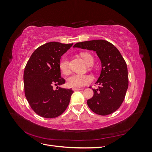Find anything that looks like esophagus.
Here are the masks:
<instances>
[{"mask_svg": "<svg viewBox=\"0 0 152 152\" xmlns=\"http://www.w3.org/2000/svg\"><path fill=\"white\" fill-rule=\"evenodd\" d=\"M73 90L74 91H80V90H83V89L82 88H73Z\"/></svg>", "mask_w": 152, "mask_h": 152, "instance_id": "34e87169", "label": "esophagus"}]
</instances>
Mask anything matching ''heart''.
Here are the masks:
<instances>
[{
	"instance_id": "heart-1",
	"label": "heart",
	"mask_w": 152,
	"mask_h": 152,
	"mask_svg": "<svg viewBox=\"0 0 152 152\" xmlns=\"http://www.w3.org/2000/svg\"><path fill=\"white\" fill-rule=\"evenodd\" d=\"M82 58L87 65H92L94 63V58L90 53H82ZM59 68L63 74L67 75L70 73L69 60L66 56H63L59 63ZM92 81V77L87 74H79L73 73L67 79V85L72 88H80L89 84Z\"/></svg>"
}]
</instances>
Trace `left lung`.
Segmentation results:
<instances>
[{
    "label": "left lung",
    "mask_w": 152,
    "mask_h": 152,
    "mask_svg": "<svg viewBox=\"0 0 152 152\" xmlns=\"http://www.w3.org/2000/svg\"><path fill=\"white\" fill-rule=\"evenodd\" d=\"M73 48L93 50L102 62V72L96 82L98 89H93L94 95L87 101L89 108L99 115H107L120 108L128 88L126 63L119 50L104 40L78 42Z\"/></svg>",
    "instance_id": "1"
}]
</instances>
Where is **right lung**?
Returning a JSON list of instances; mask_svg holds the SVG:
<instances>
[{
  "label": "right lung",
  "mask_w": 152,
  "mask_h": 152,
  "mask_svg": "<svg viewBox=\"0 0 152 152\" xmlns=\"http://www.w3.org/2000/svg\"><path fill=\"white\" fill-rule=\"evenodd\" d=\"M73 44L51 42L39 47L27 62L23 75L26 98L40 117L55 118L68 107L73 91L58 86L65 84L59 63L61 56ZM57 86V89H53Z\"/></svg>",
  "instance_id": "right-lung-1"
}]
</instances>
